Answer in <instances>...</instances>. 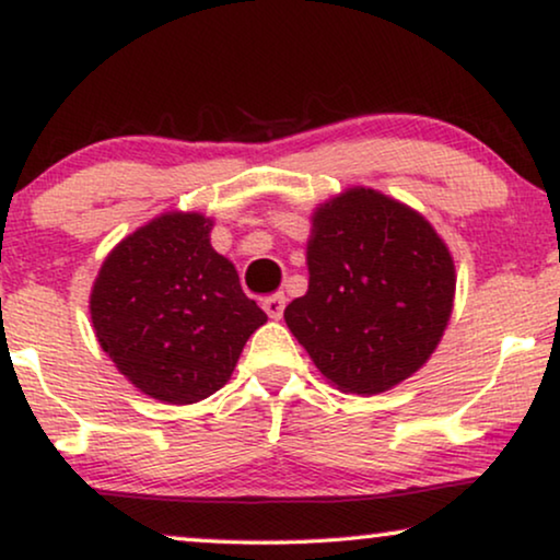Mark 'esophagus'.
Masks as SVG:
<instances>
[{"label":"esophagus","mask_w":560,"mask_h":560,"mask_svg":"<svg viewBox=\"0 0 560 560\" xmlns=\"http://www.w3.org/2000/svg\"><path fill=\"white\" fill-rule=\"evenodd\" d=\"M262 308H265V313L270 318H282V311H285V295L282 293H278V295H270V298H265L262 301Z\"/></svg>","instance_id":"esophagus-1"}]
</instances>
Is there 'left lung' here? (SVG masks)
Masks as SVG:
<instances>
[{
    "label": "left lung",
    "mask_w": 560,
    "mask_h": 560,
    "mask_svg": "<svg viewBox=\"0 0 560 560\" xmlns=\"http://www.w3.org/2000/svg\"><path fill=\"white\" fill-rule=\"evenodd\" d=\"M311 221L308 290L285 308L290 334L336 389L387 393L446 331L454 257L423 213L374 188H347Z\"/></svg>",
    "instance_id": "obj_1"
}]
</instances>
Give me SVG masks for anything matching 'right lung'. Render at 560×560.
I'll return each mask as SVG.
<instances>
[{
	"instance_id": "add662e5",
	"label": "right lung",
	"mask_w": 560,
	"mask_h": 560,
	"mask_svg": "<svg viewBox=\"0 0 560 560\" xmlns=\"http://www.w3.org/2000/svg\"><path fill=\"white\" fill-rule=\"evenodd\" d=\"M211 229L203 213H160L106 255L91 288L98 347L140 393L167 405L224 387L267 320L211 247Z\"/></svg>"
}]
</instances>
